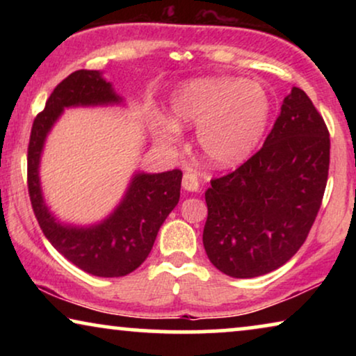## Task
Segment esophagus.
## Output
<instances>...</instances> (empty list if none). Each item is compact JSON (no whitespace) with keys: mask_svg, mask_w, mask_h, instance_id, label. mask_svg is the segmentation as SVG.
I'll return each instance as SVG.
<instances>
[{"mask_svg":"<svg viewBox=\"0 0 356 356\" xmlns=\"http://www.w3.org/2000/svg\"><path fill=\"white\" fill-rule=\"evenodd\" d=\"M183 189L188 193H196L199 189V178L191 170H188L183 175Z\"/></svg>","mask_w":356,"mask_h":356,"instance_id":"34e87169","label":"esophagus"}]
</instances>
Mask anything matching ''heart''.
Masks as SVG:
<instances>
[{
	"label": "heart",
	"mask_w": 356,
	"mask_h": 356,
	"mask_svg": "<svg viewBox=\"0 0 356 356\" xmlns=\"http://www.w3.org/2000/svg\"><path fill=\"white\" fill-rule=\"evenodd\" d=\"M170 115L172 118L157 131L159 140L175 144L181 136V126H197V145L207 163L233 168L246 162L264 138L272 99L259 81L194 79L175 92Z\"/></svg>",
	"instance_id": "b5f03b06"
}]
</instances>
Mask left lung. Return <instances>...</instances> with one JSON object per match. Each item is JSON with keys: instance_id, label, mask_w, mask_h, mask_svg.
Returning a JSON list of instances; mask_svg holds the SVG:
<instances>
[{"instance_id": "left-lung-1", "label": "left lung", "mask_w": 356, "mask_h": 356, "mask_svg": "<svg viewBox=\"0 0 356 356\" xmlns=\"http://www.w3.org/2000/svg\"><path fill=\"white\" fill-rule=\"evenodd\" d=\"M329 150L323 116L293 87L259 152L207 188L202 243L218 270L252 279L293 257L323 202Z\"/></svg>"}]
</instances>
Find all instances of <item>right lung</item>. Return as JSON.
<instances>
[{"mask_svg": "<svg viewBox=\"0 0 356 356\" xmlns=\"http://www.w3.org/2000/svg\"><path fill=\"white\" fill-rule=\"evenodd\" d=\"M124 105L113 84L100 71L81 70L60 82L33 120L27 155L29 196L43 235L67 261L87 274L123 277L147 259L157 233L179 201L183 173L136 172L124 196L104 220L90 225L61 222L43 197L40 162L47 138L65 113L76 106Z\"/></svg>", "mask_w": 356, "mask_h": 356, "instance_id": "1", "label": "right lung"}]
</instances>
